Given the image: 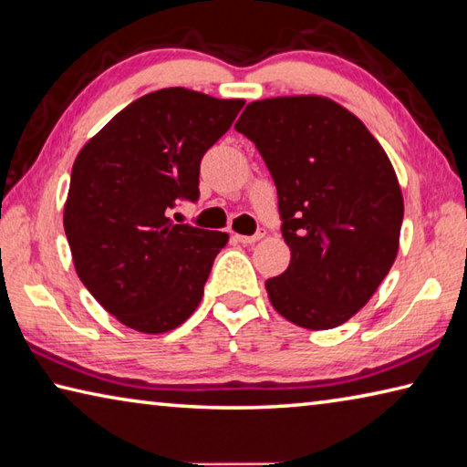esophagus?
Instances as JSON below:
<instances>
[{"mask_svg": "<svg viewBox=\"0 0 467 467\" xmlns=\"http://www.w3.org/2000/svg\"><path fill=\"white\" fill-rule=\"evenodd\" d=\"M263 235H265V229H258L254 235H240V234H235V240H238L240 244H256L260 238H263Z\"/></svg>", "mask_w": 467, "mask_h": 467, "instance_id": "1", "label": "esophagus"}]
</instances>
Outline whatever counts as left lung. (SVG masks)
<instances>
[{
    "label": "left lung",
    "mask_w": 467,
    "mask_h": 467,
    "mask_svg": "<svg viewBox=\"0 0 467 467\" xmlns=\"http://www.w3.org/2000/svg\"><path fill=\"white\" fill-rule=\"evenodd\" d=\"M279 194L287 271L266 281L273 307L307 330L350 320L398 256L404 199L378 139L324 96L266 98L235 122Z\"/></svg>",
    "instance_id": "obj_1"
}]
</instances>
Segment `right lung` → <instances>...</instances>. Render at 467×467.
<instances>
[{
  "label": "right lung",
  "instance_id": "right-lung-1",
  "mask_svg": "<svg viewBox=\"0 0 467 467\" xmlns=\"http://www.w3.org/2000/svg\"><path fill=\"white\" fill-rule=\"evenodd\" d=\"M244 100L163 88L122 109L81 147L63 227L79 281L120 324L161 334L202 299L223 232L174 223L178 201L199 199L202 155Z\"/></svg>",
  "mask_w": 467,
  "mask_h": 467
}]
</instances>
